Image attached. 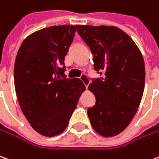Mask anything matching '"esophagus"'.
<instances>
[{"label": "esophagus", "mask_w": 159, "mask_h": 159, "mask_svg": "<svg viewBox=\"0 0 159 159\" xmlns=\"http://www.w3.org/2000/svg\"><path fill=\"white\" fill-rule=\"evenodd\" d=\"M80 80L84 83V84L87 87L89 85V84H90V79L88 78V76H87V75H85V74H83L82 75H81V77H80Z\"/></svg>", "instance_id": "34e87169"}]
</instances>
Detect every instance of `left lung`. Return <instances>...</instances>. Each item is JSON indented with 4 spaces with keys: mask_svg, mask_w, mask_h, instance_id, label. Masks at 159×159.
I'll use <instances>...</instances> for the list:
<instances>
[{
    "mask_svg": "<svg viewBox=\"0 0 159 159\" xmlns=\"http://www.w3.org/2000/svg\"><path fill=\"white\" fill-rule=\"evenodd\" d=\"M76 30L93 55L95 71L89 90L95 104L88 108L93 129L103 137L126 129L139 106L145 86V64L137 45L123 30L112 26L76 25Z\"/></svg>",
    "mask_w": 159,
    "mask_h": 159,
    "instance_id": "obj_1",
    "label": "left lung"
}]
</instances>
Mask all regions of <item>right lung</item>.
I'll list each match as a JSON object with an SVG mask.
<instances>
[{
	"mask_svg": "<svg viewBox=\"0 0 159 159\" xmlns=\"http://www.w3.org/2000/svg\"><path fill=\"white\" fill-rule=\"evenodd\" d=\"M76 26L42 29L24 40L16 57L14 84L23 114L33 129L46 137L62 133L68 125L83 82L66 78L65 57Z\"/></svg>",
	"mask_w": 159,
	"mask_h": 159,
	"instance_id": "right-lung-1",
	"label": "right lung"
}]
</instances>
